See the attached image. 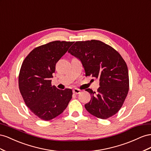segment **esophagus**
<instances>
[{
  "label": "esophagus",
  "instance_id": "esophagus-1",
  "mask_svg": "<svg viewBox=\"0 0 151 151\" xmlns=\"http://www.w3.org/2000/svg\"><path fill=\"white\" fill-rule=\"evenodd\" d=\"M73 92L75 94H78L80 93V90L79 89H77V88H74L73 90Z\"/></svg>",
  "mask_w": 151,
  "mask_h": 151
}]
</instances>
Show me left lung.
<instances>
[{"label":"left lung","instance_id":"8db88e82","mask_svg":"<svg viewBox=\"0 0 151 151\" xmlns=\"http://www.w3.org/2000/svg\"><path fill=\"white\" fill-rule=\"evenodd\" d=\"M68 52L82 64L85 76L99 79L97 92L87 88L91 96L85 109L97 118L106 119L121 109L129 90L128 67L113 47L99 40L76 42Z\"/></svg>","mask_w":151,"mask_h":151}]
</instances>
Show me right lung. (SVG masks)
Wrapping results in <instances>:
<instances>
[{
	"label": "right lung",
	"instance_id": "right-lung-1",
	"mask_svg": "<svg viewBox=\"0 0 151 151\" xmlns=\"http://www.w3.org/2000/svg\"><path fill=\"white\" fill-rule=\"evenodd\" d=\"M73 42L54 41L34 49L24 60L19 88L26 105L38 118L49 121L61 114L72 98V90L51 85L55 64Z\"/></svg>",
	"mask_w": 151,
	"mask_h": 151
}]
</instances>
